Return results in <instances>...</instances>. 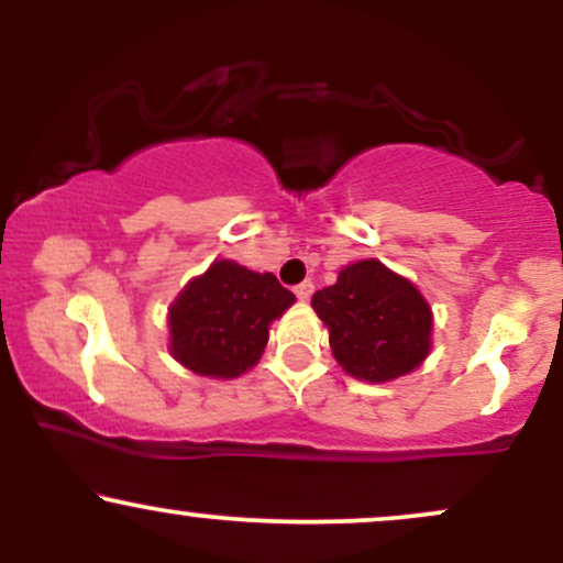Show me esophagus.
<instances>
[{
    "instance_id": "obj_1",
    "label": "esophagus",
    "mask_w": 563,
    "mask_h": 563,
    "mask_svg": "<svg viewBox=\"0 0 563 563\" xmlns=\"http://www.w3.org/2000/svg\"><path fill=\"white\" fill-rule=\"evenodd\" d=\"M312 290H314V286H312V280H303V283H299V286L294 288V294H296V299H301V301H307L309 296H312Z\"/></svg>"
}]
</instances>
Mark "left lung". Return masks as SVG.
Instances as JSON below:
<instances>
[{
  "label": "left lung",
  "instance_id": "8db88e82",
  "mask_svg": "<svg viewBox=\"0 0 563 563\" xmlns=\"http://www.w3.org/2000/svg\"><path fill=\"white\" fill-rule=\"evenodd\" d=\"M331 331L333 357L371 384L416 371L431 349V307L421 290L378 260L349 264L333 286L312 296Z\"/></svg>",
  "mask_w": 563,
  "mask_h": 563
}]
</instances>
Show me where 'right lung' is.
I'll return each instance as SVG.
<instances>
[{"mask_svg": "<svg viewBox=\"0 0 563 563\" xmlns=\"http://www.w3.org/2000/svg\"><path fill=\"white\" fill-rule=\"evenodd\" d=\"M296 301L273 273L217 260L169 307V352L187 371L235 378L260 363L269 322Z\"/></svg>", "mask_w": 563, "mask_h": 563, "instance_id": "obj_1", "label": "right lung"}]
</instances>
